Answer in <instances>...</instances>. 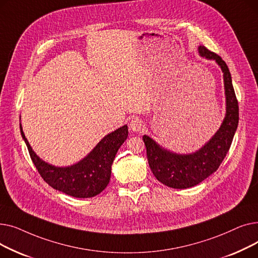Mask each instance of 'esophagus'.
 <instances>
[{
  "label": "esophagus",
  "instance_id": "obj_1",
  "mask_svg": "<svg viewBox=\"0 0 258 258\" xmlns=\"http://www.w3.org/2000/svg\"><path fill=\"white\" fill-rule=\"evenodd\" d=\"M144 127V123L143 121L139 118H134L131 122H130V130L134 133H139L143 130Z\"/></svg>",
  "mask_w": 258,
  "mask_h": 258
}]
</instances>
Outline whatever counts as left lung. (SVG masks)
I'll use <instances>...</instances> for the list:
<instances>
[{"label":"left lung","mask_w":258,"mask_h":258,"mask_svg":"<svg viewBox=\"0 0 258 258\" xmlns=\"http://www.w3.org/2000/svg\"><path fill=\"white\" fill-rule=\"evenodd\" d=\"M198 50L202 57L215 60L223 72L226 114L220 128L200 150L190 154L170 152L147 135L143 136L148 164L156 179L175 189L194 187L218 170L231 146L238 125V102L228 66L221 56L206 47L199 46Z\"/></svg>","instance_id":"8db88e82"}]
</instances>
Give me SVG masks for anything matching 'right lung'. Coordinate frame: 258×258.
Returning a JSON list of instances; mask_svg holds the SVG:
<instances>
[{
	"instance_id": "add662e5",
	"label": "right lung",
	"mask_w": 258,
	"mask_h": 258,
	"mask_svg": "<svg viewBox=\"0 0 258 258\" xmlns=\"http://www.w3.org/2000/svg\"><path fill=\"white\" fill-rule=\"evenodd\" d=\"M20 130L40 177L52 188L78 199L93 198L103 191L111 179L115 156L128 135L127 125L121 126L104 136L77 163L71 166L59 167L40 159L25 137L22 124H20Z\"/></svg>"
}]
</instances>
